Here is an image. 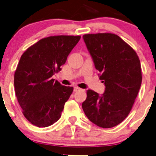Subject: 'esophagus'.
<instances>
[{
  "label": "esophagus",
  "instance_id": "esophagus-1",
  "mask_svg": "<svg viewBox=\"0 0 156 156\" xmlns=\"http://www.w3.org/2000/svg\"><path fill=\"white\" fill-rule=\"evenodd\" d=\"M80 90H81V89L79 88L78 87H74V91H78Z\"/></svg>",
  "mask_w": 156,
  "mask_h": 156
}]
</instances>
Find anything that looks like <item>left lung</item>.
<instances>
[{
  "label": "left lung",
  "mask_w": 156,
  "mask_h": 156,
  "mask_svg": "<svg viewBox=\"0 0 156 156\" xmlns=\"http://www.w3.org/2000/svg\"><path fill=\"white\" fill-rule=\"evenodd\" d=\"M83 39L105 86L102 94L87 91L83 111L98 126H116L129 115L139 91L142 82L139 58L115 34H88Z\"/></svg>",
  "instance_id": "1"
}]
</instances>
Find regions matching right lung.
Instances as JSON below:
<instances>
[{
    "instance_id": "obj_1",
    "label": "right lung",
    "mask_w": 156,
    "mask_h": 156,
    "mask_svg": "<svg viewBox=\"0 0 156 156\" xmlns=\"http://www.w3.org/2000/svg\"><path fill=\"white\" fill-rule=\"evenodd\" d=\"M80 36H51L40 40L21 56L15 72V91L23 114L32 124L48 127L59 119L74 88L52 76L60 71Z\"/></svg>"
}]
</instances>
